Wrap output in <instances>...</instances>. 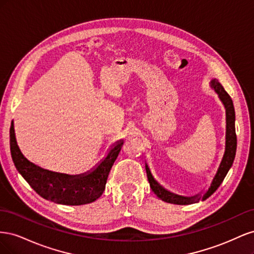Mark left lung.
I'll return each mask as SVG.
<instances>
[{
    "mask_svg": "<svg viewBox=\"0 0 254 254\" xmlns=\"http://www.w3.org/2000/svg\"><path fill=\"white\" fill-rule=\"evenodd\" d=\"M210 83H211V87L218 94V97L221 101V103L224 104L225 109H226V148H225L224 157L221 159V162L218 166L216 175L214 176V178L211 182L210 188L207 189V190L202 195L197 194L191 197H184V196L171 193L170 190H167L162 186H160V184L152 177L149 167L147 163H146L145 168H146V174H147V178L149 181V186L153 193L165 202L174 203V204H191V203L199 202L200 200H205L206 198H209L214 191L219 188L221 182L224 181L225 177L227 176L229 170L231 168L233 164L235 153H236V146H237L236 133H235V111H234L233 102L231 97H230V95L224 89V87L221 86L216 78L212 79Z\"/></svg>",
    "mask_w": 254,
    "mask_h": 254,
    "instance_id": "left-lung-1",
    "label": "left lung"
}]
</instances>
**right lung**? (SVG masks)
I'll return each mask as SVG.
<instances>
[{"label": "right lung", "mask_w": 254, "mask_h": 254, "mask_svg": "<svg viewBox=\"0 0 254 254\" xmlns=\"http://www.w3.org/2000/svg\"><path fill=\"white\" fill-rule=\"evenodd\" d=\"M9 137L11 158L23 178L44 199L65 205L87 204L102 196L111 167L123 146V140L118 141L94 170L71 176L43 170L29 162L23 156L17 144L13 121L9 130Z\"/></svg>", "instance_id": "right-lung-1"}]
</instances>
